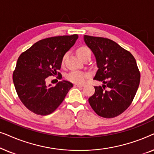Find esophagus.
Returning a JSON list of instances; mask_svg holds the SVG:
<instances>
[{
    "label": "esophagus",
    "mask_w": 154,
    "mask_h": 154,
    "mask_svg": "<svg viewBox=\"0 0 154 154\" xmlns=\"http://www.w3.org/2000/svg\"><path fill=\"white\" fill-rule=\"evenodd\" d=\"M74 86H75V87H83V84H77V83H75V84H74Z\"/></svg>",
    "instance_id": "obj_1"
}]
</instances>
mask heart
Listing matches in <instances>:
<instances>
[{"label": "heart", "instance_id": "1", "mask_svg": "<svg viewBox=\"0 0 154 154\" xmlns=\"http://www.w3.org/2000/svg\"><path fill=\"white\" fill-rule=\"evenodd\" d=\"M90 51V49L87 47H85V46H82V47H80L79 49L77 50V54L80 58L81 59L83 55H84L86 52ZM65 56L62 59V62H64ZM89 75L87 73L83 72V71H73L68 73L66 75V79L70 81L73 83H79L81 84L83 83L84 82L86 81V79H88Z\"/></svg>", "mask_w": 154, "mask_h": 154}]
</instances>
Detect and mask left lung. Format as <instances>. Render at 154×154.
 <instances>
[{"label": "left lung", "instance_id": "obj_1", "mask_svg": "<svg viewBox=\"0 0 154 154\" xmlns=\"http://www.w3.org/2000/svg\"><path fill=\"white\" fill-rule=\"evenodd\" d=\"M83 39L95 57L98 69L93 79L102 83V86L94 87L95 91L88 102L100 116H117L131 104L140 85V73L135 59L110 39L87 35Z\"/></svg>", "mask_w": 154, "mask_h": 154}]
</instances>
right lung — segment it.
<instances>
[{
	"instance_id": "right-lung-1",
	"label": "right lung",
	"mask_w": 154,
	"mask_h": 154,
	"mask_svg": "<svg viewBox=\"0 0 154 154\" xmlns=\"http://www.w3.org/2000/svg\"><path fill=\"white\" fill-rule=\"evenodd\" d=\"M78 38L73 34L41 40L19 57L12 75L14 85L21 102L33 113H52L73 87L64 80L55 86L48 85L45 81L50 75H60L62 59Z\"/></svg>"
}]
</instances>
